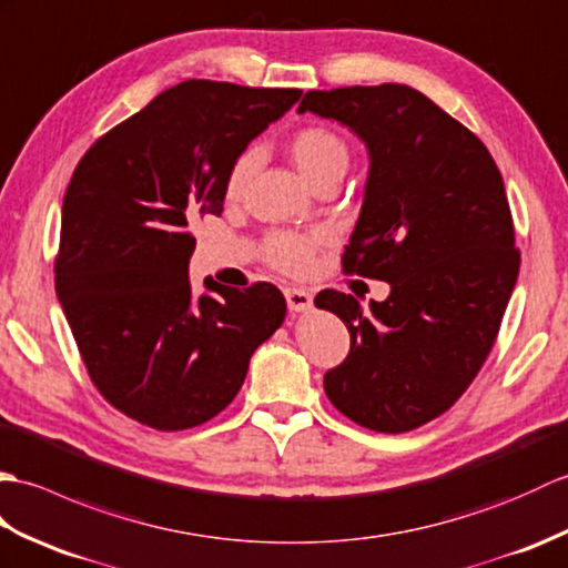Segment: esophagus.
<instances>
[{
  "label": "esophagus",
  "mask_w": 568,
  "mask_h": 568,
  "mask_svg": "<svg viewBox=\"0 0 568 568\" xmlns=\"http://www.w3.org/2000/svg\"><path fill=\"white\" fill-rule=\"evenodd\" d=\"M284 296H286L288 311H292V313H304V311H308L313 306V296L306 292V288H301V286L284 288Z\"/></svg>",
  "instance_id": "esophagus-1"
}]
</instances>
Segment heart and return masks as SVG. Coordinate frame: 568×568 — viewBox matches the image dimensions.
Segmentation results:
<instances>
[{
    "mask_svg": "<svg viewBox=\"0 0 568 568\" xmlns=\"http://www.w3.org/2000/svg\"><path fill=\"white\" fill-rule=\"evenodd\" d=\"M288 153L296 162L298 172L304 174L308 184H316L323 174L331 172H345L349 162L347 143L323 125H308L292 135L288 141ZM257 168V153L255 150H245L235 158L229 174H225V199H241L245 192V184ZM323 241V233L316 235H296V233H274L264 243V255L284 272H301L308 267L311 252Z\"/></svg>",
    "mask_w": 568,
    "mask_h": 568,
    "instance_id": "b5f03b06",
    "label": "heart"
}]
</instances>
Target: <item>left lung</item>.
<instances>
[{
    "label": "left lung",
    "mask_w": 568,
    "mask_h": 568,
    "mask_svg": "<svg viewBox=\"0 0 568 568\" xmlns=\"http://www.w3.org/2000/svg\"><path fill=\"white\" fill-rule=\"evenodd\" d=\"M306 111L367 148L343 260L390 286L367 311L333 288L316 296L352 337L325 394L362 427L406 433L443 415L494 347L520 270L506 186L486 145L408 84L306 92Z\"/></svg>",
    "instance_id": "left-lung-1"
}]
</instances>
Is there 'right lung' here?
<instances>
[{
    "label": "right lung",
    "mask_w": 568,
    "mask_h": 568,
    "mask_svg": "<svg viewBox=\"0 0 568 568\" xmlns=\"http://www.w3.org/2000/svg\"><path fill=\"white\" fill-rule=\"evenodd\" d=\"M301 90L186 80L87 150L62 199L55 292L84 367L113 408L186 430L241 390L284 323L276 286L189 284V223L221 216L235 158Z\"/></svg>",
    "instance_id": "add662e5"
}]
</instances>
